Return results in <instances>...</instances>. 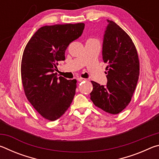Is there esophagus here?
I'll list each match as a JSON object with an SVG mask.
<instances>
[{
	"mask_svg": "<svg viewBox=\"0 0 159 159\" xmlns=\"http://www.w3.org/2000/svg\"><path fill=\"white\" fill-rule=\"evenodd\" d=\"M77 80H79V82H81V81H83V80H85V79H83V78H81V77H79L77 79Z\"/></svg>",
	"mask_w": 159,
	"mask_h": 159,
	"instance_id": "obj_1",
	"label": "esophagus"
}]
</instances>
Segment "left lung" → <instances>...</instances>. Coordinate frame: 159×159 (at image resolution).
Here are the masks:
<instances>
[{"label": "left lung", "instance_id": "left-lung-1", "mask_svg": "<svg viewBox=\"0 0 159 159\" xmlns=\"http://www.w3.org/2000/svg\"><path fill=\"white\" fill-rule=\"evenodd\" d=\"M102 58L107 63V85L95 81L90 99L96 107L117 114L128 105L135 90L139 75L138 52L130 37L114 21L107 20Z\"/></svg>", "mask_w": 159, "mask_h": 159}]
</instances>
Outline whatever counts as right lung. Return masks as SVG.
I'll return each instance as SVG.
<instances>
[{"instance_id":"obj_1","label":"right lung","mask_w":159,"mask_h":159,"mask_svg":"<svg viewBox=\"0 0 159 159\" xmlns=\"http://www.w3.org/2000/svg\"><path fill=\"white\" fill-rule=\"evenodd\" d=\"M83 23L42 26L24 50L21 76L26 98L43 117L55 120L71 105L76 80L54 74L57 61L65 60L69 45L81 36Z\"/></svg>"}]
</instances>
